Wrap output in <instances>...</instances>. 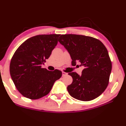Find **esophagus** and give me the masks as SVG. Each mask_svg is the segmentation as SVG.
Returning <instances> with one entry per match:
<instances>
[{
	"instance_id": "1",
	"label": "esophagus",
	"mask_w": 126,
	"mask_h": 126,
	"mask_svg": "<svg viewBox=\"0 0 126 126\" xmlns=\"http://www.w3.org/2000/svg\"><path fill=\"white\" fill-rule=\"evenodd\" d=\"M67 75V73H66V72H62V76H66Z\"/></svg>"
}]
</instances>
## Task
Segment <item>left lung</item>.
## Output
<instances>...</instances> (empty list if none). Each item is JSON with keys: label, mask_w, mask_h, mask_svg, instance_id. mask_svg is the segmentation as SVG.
Returning <instances> with one entry per match:
<instances>
[{"label": "left lung", "mask_w": 126, "mask_h": 126, "mask_svg": "<svg viewBox=\"0 0 126 126\" xmlns=\"http://www.w3.org/2000/svg\"><path fill=\"white\" fill-rule=\"evenodd\" d=\"M70 54L72 64L79 62L84 69L82 75L69 73L73 78L68 92L75 99L89 101L98 97L108 85L112 64L106 47L98 39L76 34H65L59 38Z\"/></svg>", "instance_id": "8db88e82"}]
</instances>
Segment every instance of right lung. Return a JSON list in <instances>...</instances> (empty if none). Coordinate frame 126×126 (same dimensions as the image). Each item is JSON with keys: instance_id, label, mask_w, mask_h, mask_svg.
I'll list each match as a JSON object with an SVG mask.
<instances>
[{"instance_id": "obj_1", "label": "right lung", "mask_w": 126, "mask_h": 126, "mask_svg": "<svg viewBox=\"0 0 126 126\" xmlns=\"http://www.w3.org/2000/svg\"><path fill=\"white\" fill-rule=\"evenodd\" d=\"M60 34L38 35L28 38L14 53L10 63V74L16 88L25 97L37 99L51 91L62 73L49 71L41 65L57 44Z\"/></svg>"}]
</instances>
